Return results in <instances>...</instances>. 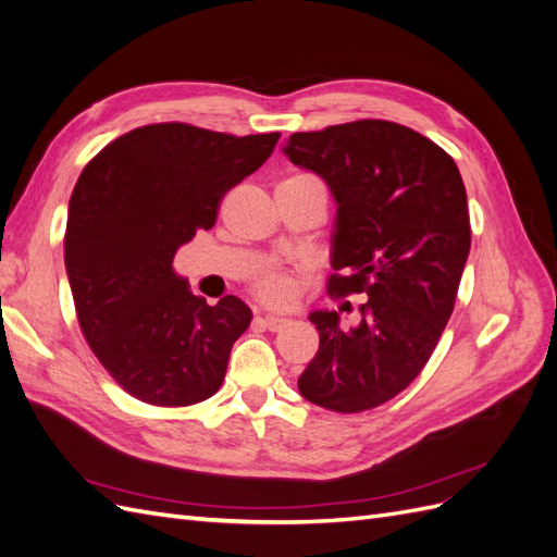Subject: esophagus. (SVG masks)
<instances>
[{
    "mask_svg": "<svg viewBox=\"0 0 557 557\" xmlns=\"http://www.w3.org/2000/svg\"><path fill=\"white\" fill-rule=\"evenodd\" d=\"M258 320H260V325L264 330H269V332H278V330H283L285 325L290 323L288 318H281V315H264V318H258Z\"/></svg>",
    "mask_w": 557,
    "mask_h": 557,
    "instance_id": "esophagus-1",
    "label": "esophagus"
}]
</instances>
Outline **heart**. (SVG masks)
Masks as SVG:
<instances>
[{
    "label": "heart",
    "mask_w": 557,
    "mask_h": 557,
    "mask_svg": "<svg viewBox=\"0 0 557 557\" xmlns=\"http://www.w3.org/2000/svg\"><path fill=\"white\" fill-rule=\"evenodd\" d=\"M299 178H313L307 174H295L285 181H299ZM252 293L267 307H288L293 305L295 293H297V276L290 272H283V269L269 267L260 272L252 281Z\"/></svg>",
    "instance_id": "b5f03b06"
}]
</instances>
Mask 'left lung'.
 Here are the masks:
<instances>
[{"label": "left lung", "instance_id": "1", "mask_svg": "<svg viewBox=\"0 0 557 557\" xmlns=\"http://www.w3.org/2000/svg\"><path fill=\"white\" fill-rule=\"evenodd\" d=\"M283 150L339 205L327 293L369 297L348 332L336 311L309 315L320 346L299 393L336 413L369 411L423 372L453 313L471 246L465 183L442 146L374 117L295 132Z\"/></svg>", "mask_w": 557, "mask_h": 557}]
</instances>
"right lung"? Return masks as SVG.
Segmentation results:
<instances>
[{"mask_svg": "<svg viewBox=\"0 0 557 557\" xmlns=\"http://www.w3.org/2000/svg\"><path fill=\"white\" fill-rule=\"evenodd\" d=\"M278 137L156 123L113 139L81 172L66 276L83 336L132 397L190 407L223 385L250 309L234 295L215 307L193 295L174 274V252L215 225L227 190L260 170Z\"/></svg>", "mask_w": 557, "mask_h": 557, "instance_id": "add662e5", "label": "right lung"}]
</instances>
